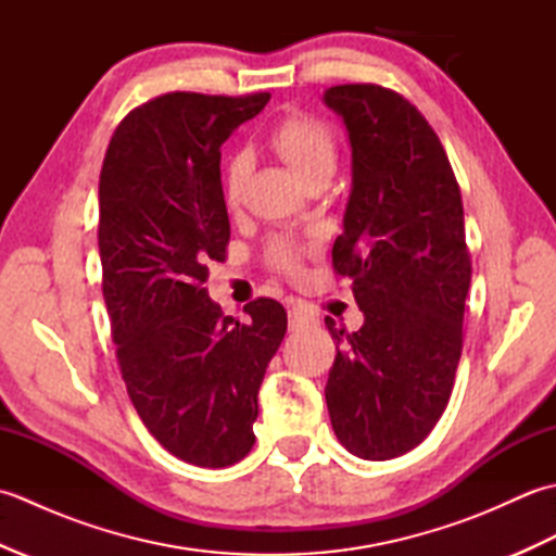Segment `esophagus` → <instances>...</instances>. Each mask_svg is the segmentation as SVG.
<instances>
[{"label": "esophagus", "instance_id": "obj_1", "mask_svg": "<svg viewBox=\"0 0 556 556\" xmlns=\"http://www.w3.org/2000/svg\"><path fill=\"white\" fill-rule=\"evenodd\" d=\"M313 323H315V317L308 311H303V308H291L289 311V329H291V332H301V329L311 327Z\"/></svg>", "mask_w": 556, "mask_h": 556}]
</instances>
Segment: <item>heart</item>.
Returning <instances> with one entry per match:
<instances>
[{
    "instance_id": "1",
    "label": "heart",
    "mask_w": 556,
    "mask_h": 556,
    "mask_svg": "<svg viewBox=\"0 0 556 556\" xmlns=\"http://www.w3.org/2000/svg\"><path fill=\"white\" fill-rule=\"evenodd\" d=\"M271 148L285 157L305 184L317 176H332L337 169V140L332 128L313 119V116L296 114L281 122L271 134ZM248 174V157L236 155L227 174H224V193L233 205L241 195V188ZM269 263L281 271H293L299 267L301 248L289 239H275L267 248Z\"/></svg>"
}]
</instances>
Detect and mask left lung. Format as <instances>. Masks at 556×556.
<instances>
[{
  "instance_id": "left-lung-1",
  "label": "left lung",
  "mask_w": 556,
  "mask_h": 556,
  "mask_svg": "<svg viewBox=\"0 0 556 556\" xmlns=\"http://www.w3.org/2000/svg\"><path fill=\"white\" fill-rule=\"evenodd\" d=\"M351 146V193L332 263L353 281L363 327L337 344L325 399L353 456L387 460L432 432L448 404L470 287L464 205L425 116L370 83L327 88Z\"/></svg>"
}]
</instances>
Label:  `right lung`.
I'll return each mask as SVG.
<instances>
[{"label":"right lung","mask_w":556,"mask_h":556,"mask_svg":"<svg viewBox=\"0 0 556 556\" xmlns=\"http://www.w3.org/2000/svg\"><path fill=\"white\" fill-rule=\"evenodd\" d=\"M267 100H150L116 128L100 174L102 293L128 396L169 454L203 468L251 452L260 384L287 334L281 303H248L239 323L205 289L229 243L219 148Z\"/></svg>","instance_id":"1"}]
</instances>
